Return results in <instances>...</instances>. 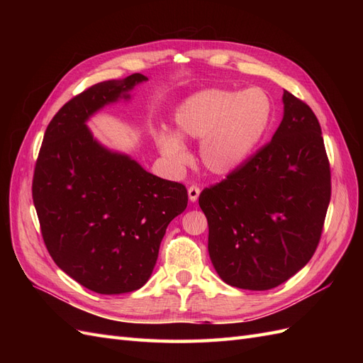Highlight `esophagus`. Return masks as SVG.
I'll return each mask as SVG.
<instances>
[{
  "instance_id": "esophagus-1",
  "label": "esophagus",
  "mask_w": 363,
  "mask_h": 363,
  "mask_svg": "<svg viewBox=\"0 0 363 363\" xmlns=\"http://www.w3.org/2000/svg\"><path fill=\"white\" fill-rule=\"evenodd\" d=\"M200 192H201V189L199 188V186H191V188L188 189V196H189V201L191 203H195L196 200H199V196H200Z\"/></svg>"
}]
</instances>
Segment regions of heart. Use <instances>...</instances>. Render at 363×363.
I'll return each mask as SVG.
<instances>
[{"label":"heart","mask_w":363,"mask_h":363,"mask_svg":"<svg viewBox=\"0 0 363 363\" xmlns=\"http://www.w3.org/2000/svg\"><path fill=\"white\" fill-rule=\"evenodd\" d=\"M272 100L262 87L244 91L211 87L191 95L175 108V133L160 131L156 145L174 167L189 162L182 139L201 140L200 159L207 171L227 175L259 147L272 121Z\"/></svg>","instance_id":"obj_1"}]
</instances>
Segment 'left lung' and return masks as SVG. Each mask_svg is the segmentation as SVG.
<instances>
[{
    "mask_svg": "<svg viewBox=\"0 0 363 363\" xmlns=\"http://www.w3.org/2000/svg\"><path fill=\"white\" fill-rule=\"evenodd\" d=\"M330 194L320 123L284 91L283 119L269 144L200 195L218 276L248 291L291 279L320 242Z\"/></svg>",
    "mask_w": 363,
    "mask_h": 363,
    "instance_id": "1",
    "label": "left lung"
}]
</instances>
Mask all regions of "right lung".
Segmentation results:
<instances>
[{"label":"right lung","mask_w":363,"mask_h":363,"mask_svg":"<svg viewBox=\"0 0 363 363\" xmlns=\"http://www.w3.org/2000/svg\"><path fill=\"white\" fill-rule=\"evenodd\" d=\"M147 80L131 74L74 96L51 119L36 162L33 203L43 242L63 272L96 294L144 286L168 224L188 206L182 183L108 150L86 124Z\"/></svg>","instance_id":"right-lung-1"}]
</instances>
